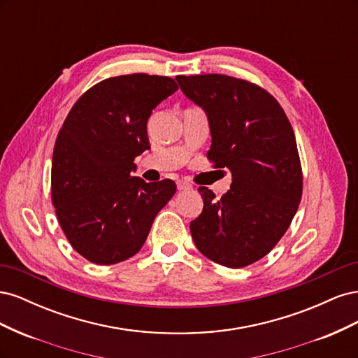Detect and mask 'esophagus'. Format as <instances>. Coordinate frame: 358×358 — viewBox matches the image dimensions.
Wrapping results in <instances>:
<instances>
[{"mask_svg": "<svg viewBox=\"0 0 358 358\" xmlns=\"http://www.w3.org/2000/svg\"><path fill=\"white\" fill-rule=\"evenodd\" d=\"M191 183L185 182V180H178V189L179 191H185V189H191Z\"/></svg>", "mask_w": 358, "mask_h": 358, "instance_id": "1", "label": "esophagus"}]
</instances>
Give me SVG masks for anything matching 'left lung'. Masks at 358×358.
<instances>
[{"mask_svg": "<svg viewBox=\"0 0 358 358\" xmlns=\"http://www.w3.org/2000/svg\"><path fill=\"white\" fill-rule=\"evenodd\" d=\"M176 79L208 113V159L233 175L221 199L199 188L204 206L189 224L194 243L221 266L252 264L276 246L299 209L303 173L294 131L278 100L257 83L216 73Z\"/></svg>", "mask_w": 358, "mask_h": 358, "instance_id": "obj_1", "label": "left lung"}]
</instances>
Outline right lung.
Wrapping results in <instances>:
<instances>
[{
    "label": "right lung",
    "instance_id": "add662e5",
    "mask_svg": "<svg viewBox=\"0 0 358 358\" xmlns=\"http://www.w3.org/2000/svg\"><path fill=\"white\" fill-rule=\"evenodd\" d=\"M167 76L104 79L74 103L57 136L50 196L67 241L94 264L124 262L142 249L157 213L175 196L171 179L133 178L149 149L148 119L178 91Z\"/></svg>",
    "mask_w": 358,
    "mask_h": 358
}]
</instances>
